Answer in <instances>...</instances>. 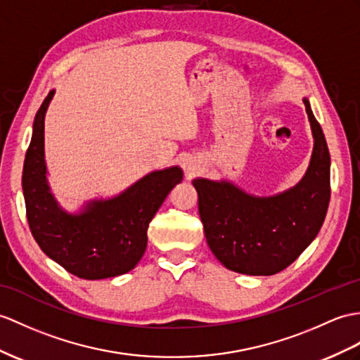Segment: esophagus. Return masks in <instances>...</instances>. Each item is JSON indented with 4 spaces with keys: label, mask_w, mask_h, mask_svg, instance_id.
<instances>
[{
    "label": "esophagus",
    "mask_w": 360,
    "mask_h": 360,
    "mask_svg": "<svg viewBox=\"0 0 360 360\" xmlns=\"http://www.w3.org/2000/svg\"><path fill=\"white\" fill-rule=\"evenodd\" d=\"M197 171V166L194 163H188L186 165V172L188 174H194Z\"/></svg>",
    "instance_id": "34e87169"
}]
</instances>
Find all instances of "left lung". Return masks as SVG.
<instances>
[{
  "label": "left lung",
  "mask_w": 360,
  "mask_h": 360,
  "mask_svg": "<svg viewBox=\"0 0 360 360\" xmlns=\"http://www.w3.org/2000/svg\"><path fill=\"white\" fill-rule=\"evenodd\" d=\"M302 101L314 143L309 168L295 186L259 197L231 180H192L207 246L236 274L267 276L284 270L310 246L326 220L330 153L309 99Z\"/></svg>",
  "instance_id": "left-lung-1"
}]
</instances>
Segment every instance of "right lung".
I'll return each mask as SVG.
<instances>
[{
	"label": "right lung",
	"mask_w": 360,
	"mask_h": 360,
	"mask_svg": "<svg viewBox=\"0 0 360 360\" xmlns=\"http://www.w3.org/2000/svg\"><path fill=\"white\" fill-rule=\"evenodd\" d=\"M53 96L51 90L34 116L24 160L22 192L32 235L50 259L77 278L124 275L143 257L148 226L181 183L183 171L180 166L153 171L117 195L90 200L68 212L51 194L44 154V120Z\"/></svg>",
	"instance_id": "obj_1"
}]
</instances>
